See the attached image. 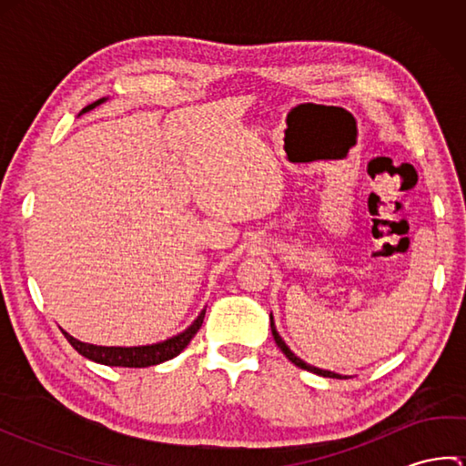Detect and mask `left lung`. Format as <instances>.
<instances>
[{"label":"left lung","mask_w":466,"mask_h":466,"mask_svg":"<svg viewBox=\"0 0 466 466\" xmlns=\"http://www.w3.org/2000/svg\"><path fill=\"white\" fill-rule=\"evenodd\" d=\"M270 329H272V336H274V340H276V344H279V349L286 354V359H289L290 362H294L296 366H299V369H304V370H310V372H314V374H320V376H329V379H342L340 374H336V372H330V370H322V369H316V366H310V364H306L304 360H300L299 356H296L289 346H286V342L280 339V334L276 332V326H274V322H272V316H270Z\"/></svg>","instance_id":"obj_1"}]
</instances>
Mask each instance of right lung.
Segmentation results:
<instances>
[{"instance_id":"right-lung-1","label":"right lung","mask_w":466,"mask_h":466,"mask_svg":"<svg viewBox=\"0 0 466 466\" xmlns=\"http://www.w3.org/2000/svg\"><path fill=\"white\" fill-rule=\"evenodd\" d=\"M104 100H96L92 104H87L84 107L86 110H92L94 106H97ZM204 322V312L198 316L196 322L187 329L186 332L174 336V339L160 342V344H152V346H134V349H116V346H94V344H86L72 339V336L66 334L67 342L74 346V349L80 352L86 359H90L94 362L107 364V366H126V369H146V366H154L174 359V356L180 354L190 340L196 336V332L200 330V326Z\"/></svg>"}]
</instances>
